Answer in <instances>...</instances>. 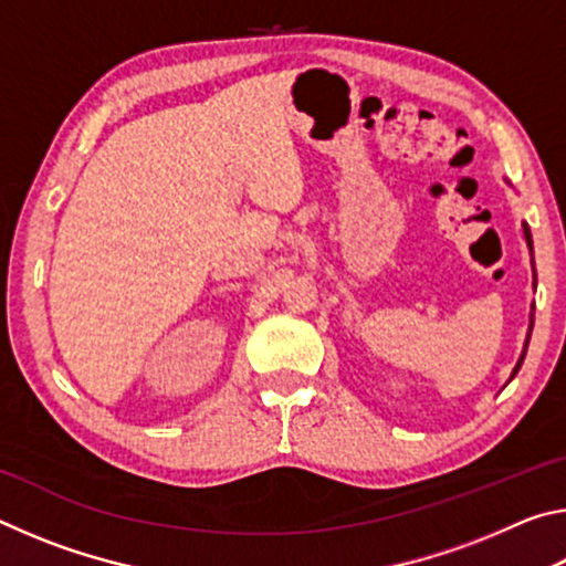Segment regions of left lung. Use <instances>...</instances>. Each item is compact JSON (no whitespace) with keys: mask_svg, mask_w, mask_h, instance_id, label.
<instances>
[{"mask_svg":"<svg viewBox=\"0 0 566 566\" xmlns=\"http://www.w3.org/2000/svg\"><path fill=\"white\" fill-rule=\"evenodd\" d=\"M522 227H524V237H526V244H530V252H532V232H530V227H526V222H524ZM532 327H534V306H532V314H530V334H526V342H524V352H522V357H520V361H516V367H514V371H512V377H510V379H514V375H516V371H520V367H522V361H524V354H526V347H530Z\"/></svg>","mask_w":566,"mask_h":566,"instance_id":"obj_1","label":"left lung"}]
</instances>
